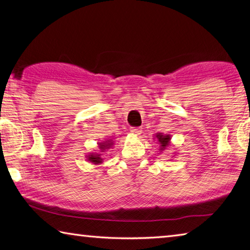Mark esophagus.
<instances>
[{"instance_id":"esophagus-1","label":"esophagus","mask_w":250,"mask_h":250,"mask_svg":"<svg viewBox=\"0 0 250 250\" xmlns=\"http://www.w3.org/2000/svg\"><path fill=\"white\" fill-rule=\"evenodd\" d=\"M142 127H132L130 128V133L134 134V135H139L142 134Z\"/></svg>"}]
</instances>
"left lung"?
<instances>
[{"instance_id":"8db88e82","label":"left lung","mask_w":250,"mask_h":250,"mask_svg":"<svg viewBox=\"0 0 250 250\" xmlns=\"http://www.w3.org/2000/svg\"><path fill=\"white\" fill-rule=\"evenodd\" d=\"M156 137L158 138V142H159L160 146H161L160 149L165 150L166 147H168V145H169L170 136H169V135H166V136H164V135H161V134H157Z\"/></svg>"}]
</instances>
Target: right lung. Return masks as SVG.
I'll list each match as a JSON object with an SVG mask.
<instances>
[{
    "mask_svg": "<svg viewBox=\"0 0 250 250\" xmlns=\"http://www.w3.org/2000/svg\"><path fill=\"white\" fill-rule=\"evenodd\" d=\"M113 145V143L111 141H107L105 143H101L100 144V148L101 150H105L107 149V148H109ZM87 160L91 161V163H93L94 165H98V164H101L102 163V158H101V155H98V154H92L90 155L89 157H87Z\"/></svg>",
    "mask_w": 250,
    "mask_h": 250,
    "instance_id": "right-lung-1",
    "label": "right lung"
}]
</instances>
